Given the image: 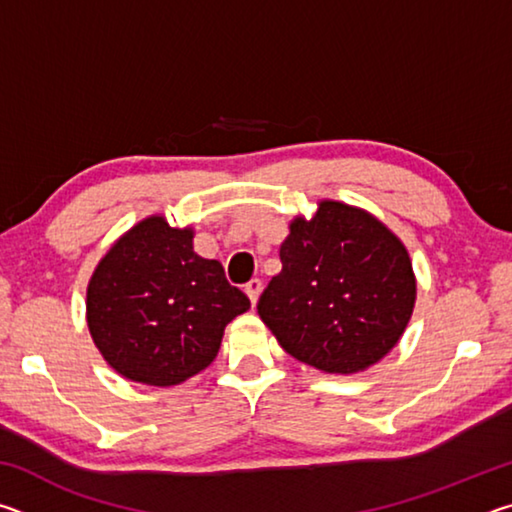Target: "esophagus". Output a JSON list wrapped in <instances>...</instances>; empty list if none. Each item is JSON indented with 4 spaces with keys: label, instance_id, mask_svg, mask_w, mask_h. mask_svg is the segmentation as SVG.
I'll return each mask as SVG.
<instances>
[{
    "label": "esophagus",
    "instance_id": "1",
    "mask_svg": "<svg viewBox=\"0 0 512 512\" xmlns=\"http://www.w3.org/2000/svg\"><path fill=\"white\" fill-rule=\"evenodd\" d=\"M246 293H248V298H250V302H253V307L257 305V300H259V293H262V280H250L248 284H246Z\"/></svg>",
    "mask_w": 512,
    "mask_h": 512
}]
</instances>
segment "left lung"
<instances>
[{"instance_id":"1","label":"left lung","mask_w":512,"mask_h":512,"mask_svg":"<svg viewBox=\"0 0 512 512\" xmlns=\"http://www.w3.org/2000/svg\"><path fill=\"white\" fill-rule=\"evenodd\" d=\"M280 259L257 314L293 359L352 375L402 339L418 284L409 250L377 216L318 201L311 219L291 221Z\"/></svg>"}]
</instances>
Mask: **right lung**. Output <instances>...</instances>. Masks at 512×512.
<instances>
[{"label":"right lung","mask_w":512,"mask_h":512,"mask_svg":"<svg viewBox=\"0 0 512 512\" xmlns=\"http://www.w3.org/2000/svg\"><path fill=\"white\" fill-rule=\"evenodd\" d=\"M250 300L223 266L194 250V228L151 214L126 230L94 268L85 298L90 336L128 381L178 386L214 361L225 325Z\"/></svg>","instance_id":"add662e5"}]
</instances>
